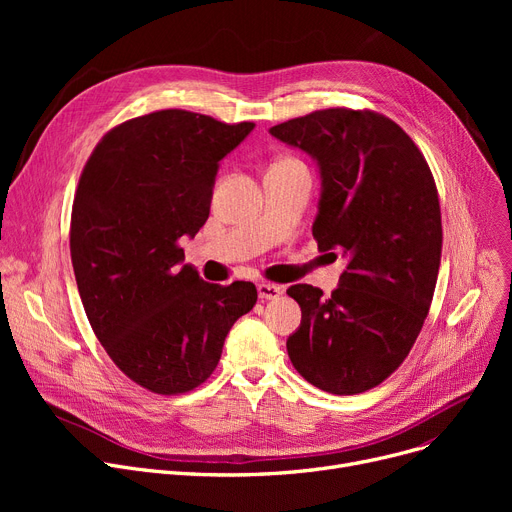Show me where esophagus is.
I'll return each mask as SVG.
<instances>
[{
  "label": "esophagus",
  "mask_w": 512,
  "mask_h": 512,
  "mask_svg": "<svg viewBox=\"0 0 512 512\" xmlns=\"http://www.w3.org/2000/svg\"><path fill=\"white\" fill-rule=\"evenodd\" d=\"M257 292H259V299L265 301H274L282 294V288L278 284H270V282H261L257 284Z\"/></svg>",
  "instance_id": "1"
}]
</instances>
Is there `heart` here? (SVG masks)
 I'll return each mask as SVG.
<instances>
[{"label": "heart", "instance_id": "heart-1", "mask_svg": "<svg viewBox=\"0 0 512 512\" xmlns=\"http://www.w3.org/2000/svg\"><path fill=\"white\" fill-rule=\"evenodd\" d=\"M282 161H297V159H282Z\"/></svg>", "mask_w": 512, "mask_h": 512}]
</instances>
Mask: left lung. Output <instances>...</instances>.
<instances>
[{
	"instance_id": "obj_1",
	"label": "left lung",
	"mask_w": 512,
	"mask_h": 512,
	"mask_svg": "<svg viewBox=\"0 0 512 512\" xmlns=\"http://www.w3.org/2000/svg\"><path fill=\"white\" fill-rule=\"evenodd\" d=\"M270 132L317 159L313 238L348 261L332 297L311 284L286 290L303 311L288 357L315 388L361 394L407 359L432 307L442 255L434 174L409 134L371 110L330 107Z\"/></svg>"
}]
</instances>
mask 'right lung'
<instances>
[{"instance_id":"right-lung-1","label":"right lung","mask_w":512,"mask_h":512,"mask_svg":"<svg viewBox=\"0 0 512 512\" xmlns=\"http://www.w3.org/2000/svg\"><path fill=\"white\" fill-rule=\"evenodd\" d=\"M253 126L151 112L107 130L80 174L70 218L80 301L105 353L149 392L201 386L257 303L253 282L209 284L180 247L209 218L220 159Z\"/></svg>"}]
</instances>
